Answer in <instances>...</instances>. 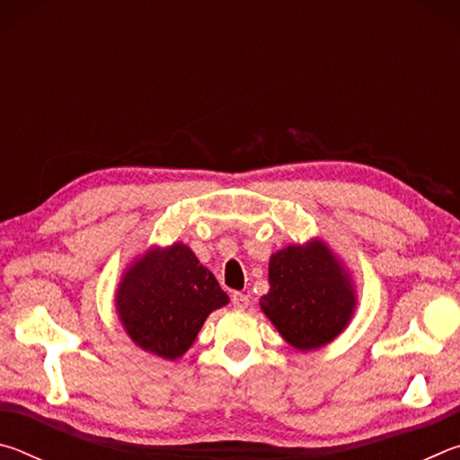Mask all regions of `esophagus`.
Masks as SVG:
<instances>
[{
  "instance_id": "34e87169",
  "label": "esophagus",
  "mask_w": 460,
  "mask_h": 460,
  "mask_svg": "<svg viewBox=\"0 0 460 460\" xmlns=\"http://www.w3.org/2000/svg\"><path fill=\"white\" fill-rule=\"evenodd\" d=\"M231 302H233V306H235V308L245 310L249 306V296L247 294H241V292H235V294H233Z\"/></svg>"
}]
</instances>
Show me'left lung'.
<instances>
[{
    "mask_svg": "<svg viewBox=\"0 0 460 460\" xmlns=\"http://www.w3.org/2000/svg\"><path fill=\"white\" fill-rule=\"evenodd\" d=\"M270 292L260 308L298 351L329 345L347 329L357 308V290L349 270L326 241L313 237L271 253Z\"/></svg>",
    "mask_w": 460,
    "mask_h": 460,
    "instance_id": "left-lung-1",
    "label": "left lung"
}]
</instances>
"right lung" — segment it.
Returning a JSON list of instances; mask_svg holds the SVG:
<instances>
[{"instance_id":"add662e5","label":"right lung","mask_w":460,"mask_h":460,"mask_svg":"<svg viewBox=\"0 0 460 460\" xmlns=\"http://www.w3.org/2000/svg\"><path fill=\"white\" fill-rule=\"evenodd\" d=\"M229 305L217 278L184 243L152 245L123 270L115 313L136 347L162 359L182 357L208 314Z\"/></svg>"}]
</instances>
